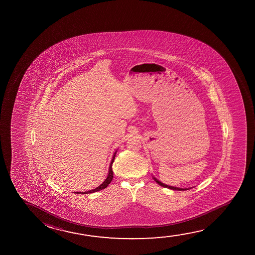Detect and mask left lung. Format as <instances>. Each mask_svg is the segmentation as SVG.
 Segmentation results:
<instances>
[{"label":"left lung","instance_id":"obj_1","mask_svg":"<svg viewBox=\"0 0 255 255\" xmlns=\"http://www.w3.org/2000/svg\"><path fill=\"white\" fill-rule=\"evenodd\" d=\"M152 178H153L154 180L157 182L158 185H161V186H163V187H165V188L171 189V190H174V191H186V190H189V189L191 188H179V187H175V186H171V185H165L164 183H162V182L159 181L158 179L155 178L152 176Z\"/></svg>","mask_w":255,"mask_h":255}]
</instances>
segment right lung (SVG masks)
<instances>
[{"label": "right lung", "instance_id": "add662e5", "mask_svg": "<svg viewBox=\"0 0 255 255\" xmlns=\"http://www.w3.org/2000/svg\"><path fill=\"white\" fill-rule=\"evenodd\" d=\"M117 151L118 150H116L114 154H113V157H112V161H111V164H110V166H109L108 170V175H107V177L105 178V181L102 183L101 185L98 186L97 188L93 189V190H91V191H88V192H76V193H78V194H88V193H93V192H98V191H100V190H103V189H105L109 185H110V183L112 181V178H113V171H112V164H113V162H114V159H115L116 153H117Z\"/></svg>", "mask_w": 255, "mask_h": 255}]
</instances>
